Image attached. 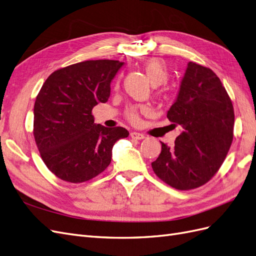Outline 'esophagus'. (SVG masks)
I'll return each mask as SVG.
<instances>
[{
	"label": "esophagus",
	"mask_w": 256,
	"mask_h": 256,
	"mask_svg": "<svg viewBox=\"0 0 256 256\" xmlns=\"http://www.w3.org/2000/svg\"><path fill=\"white\" fill-rule=\"evenodd\" d=\"M130 136L134 138V140H143V138H145V136L143 134H140V132H131L130 134Z\"/></svg>",
	"instance_id": "34e87169"
}]
</instances>
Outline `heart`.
<instances>
[{
	"label": "heart",
	"instance_id": "b5f03b06",
	"mask_svg": "<svg viewBox=\"0 0 256 256\" xmlns=\"http://www.w3.org/2000/svg\"><path fill=\"white\" fill-rule=\"evenodd\" d=\"M143 69L148 78L150 82L154 85V86H159L168 82V72L166 69V64L159 58H152L147 60L143 65ZM118 81L116 82L115 88H118ZM146 110L143 106H129L125 112L126 118L132 124H136L138 122V116L141 113H144Z\"/></svg>",
	"mask_w": 256,
	"mask_h": 256
}]
</instances>
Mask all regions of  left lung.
I'll return each mask as SVG.
<instances>
[{"mask_svg":"<svg viewBox=\"0 0 256 256\" xmlns=\"http://www.w3.org/2000/svg\"><path fill=\"white\" fill-rule=\"evenodd\" d=\"M166 116L184 130L172 148L161 142L154 172L177 190L200 187L219 171L233 142L235 115L228 92L210 68L189 62Z\"/></svg>","mask_w":256,"mask_h":256,"instance_id":"left-lung-1","label":"left lung"}]
</instances>
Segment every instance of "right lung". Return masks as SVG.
<instances>
[{
    "label": "right lung",
    "mask_w": 256,
    "mask_h": 256,
    "mask_svg": "<svg viewBox=\"0 0 256 256\" xmlns=\"http://www.w3.org/2000/svg\"><path fill=\"white\" fill-rule=\"evenodd\" d=\"M124 63L85 60L52 72L34 104L33 134L44 164L60 180L80 184L109 166L122 127L96 125L92 110L110 97V84Z\"/></svg>",
    "instance_id": "add662e5"
}]
</instances>
